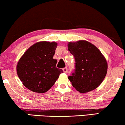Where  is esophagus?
Listing matches in <instances>:
<instances>
[{
	"label": "esophagus",
	"instance_id": "obj_1",
	"mask_svg": "<svg viewBox=\"0 0 125 125\" xmlns=\"http://www.w3.org/2000/svg\"><path fill=\"white\" fill-rule=\"evenodd\" d=\"M63 70L64 73H67V67H64V68L63 69Z\"/></svg>",
	"mask_w": 125,
	"mask_h": 125
}]
</instances>
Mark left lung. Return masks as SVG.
I'll return each instance as SVG.
<instances>
[{"label":"left lung","instance_id":"1","mask_svg":"<svg viewBox=\"0 0 125 125\" xmlns=\"http://www.w3.org/2000/svg\"><path fill=\"white\" fill-rule=\"evenodd\" d=\"M68 50L75 59V72L68 79L80 93L95 90L103 82L107 73L105 58L93 43L80 40L67 44Z\"/></svg>","mask_w":125,"mask_h":125}]
</instances>
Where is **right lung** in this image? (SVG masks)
<instances>
[{
  "label": "right lung",
  "mask_w": 125,
  "mask_h": 125,
  "mask_svg": "<svg viewBox=\"0 0 125 125\" xmlns=\"http://www.w3.org/2000/svg\"><path fill=\"white\" fill-rule=\"evenodd\" d=\"M58 46L55 42L41 41L24 52L17 64V73L22 84L31 91L44 93L53 86L61 73L53 59Z\"/></svg>",
  "instance_id": "add662e5"
}]
</instances>
